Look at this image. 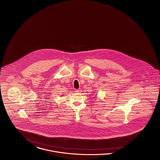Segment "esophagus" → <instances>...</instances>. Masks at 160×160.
<instances>
[{"label": "esophagus", "instance_id": "obj_1", "mask_svg": "<svg viewBox=\"0 0 160 160\" xmlns=\"http://www.w3.org/2000/svg\"><path fill=\"white\" fill-rule=\"evenodd\" d=\"M81 92L80 90H75V92Z\"/></svg>", "mask_w": 160, "mask_h": 160}]
</instances>
